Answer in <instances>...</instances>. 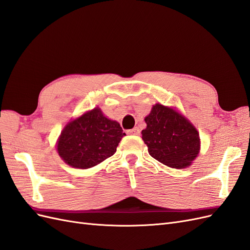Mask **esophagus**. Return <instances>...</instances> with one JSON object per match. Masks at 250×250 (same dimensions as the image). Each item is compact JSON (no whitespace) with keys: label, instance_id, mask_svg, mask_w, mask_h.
Masks as SVG:
<instances>
[{"label":"esophagus","instance_id":"34e87169","mask_svg":"<svg viewBox=\"0 0 250 250\" xmlns=\"http://www.w3.org/2000/svg\"><path fill=\"white\" fill-rule=\"evenodd\" d=\"M127 132L129 133V134H133V135H139L141 131H140V129H139V127H134V128H132V129L128 130Z\"/></svg>","mask_w":250,"mask_h":250}]
</instances>
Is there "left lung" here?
I'll use <instances>...</instances> for the list:
<instances>
[{"instance_id":"left-lung-1","label":"left lung","mask_w":250,"mask_h":250,"mask_svg":"<svg viewBox=\"0 0 250 250\" xmlns=\"http://www.w3.org/2000/svg\"><path fill=\"white\" fill-rule=\"evenodd\" d=\"M147 127L142 139L149 154L174 169L188 167L200 150L199 132L195 126L174 108L155 104L145 118Z\"/></svg>"}]
</instances>
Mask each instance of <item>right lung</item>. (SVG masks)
<instances>
[{
	"instance_id": "obj_1",
	"label": "right lung",
	"mask_w": 250,
	"mask_h": 250,
	"mask_svg": "<svg viewBox=\"0 0 250 250\" xmlns=\"http://www.w3.org/2000/svg\"><path fill=\"white\" fill-rule=\"evenodd\" d=\"M124 135L117 121L96 107L65 125L57 141V152L71 167L88 169L115 154Z\"/></svg>"
}]
</instances>
